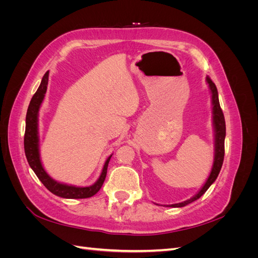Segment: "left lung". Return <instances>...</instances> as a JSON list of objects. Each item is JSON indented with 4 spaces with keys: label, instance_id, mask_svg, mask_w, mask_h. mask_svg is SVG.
<instances>
[{
    "label": "left lung",
    "instance_id": "obj_1",
    "mask_svg": "<svg viewBox=\"0 0 258 258\" xmlns=\"http://www.w3.org/2000/svg\"><path fill=\"white\" fill-rule=\"evenodd\" d=\"M207 83L209 84L211 93H212V105H213L212 119H213V127H214V161H213L212 170H211V173L207 179V182L205 183L204 186H202V188L198 191V194L195 195L192 198L188 200L179 202V204H175V205H169L168 207L182 208L188 204H191L192 201L199 199L202 195L208 190L209 187L215 182V179L217 178L218 173H220L221 168L223 166L224 155H225V137H226L225 118L220 105V101H218V93H217V88L215 84L211 81L209 76H207Z\"/></svg>",
    "mask_w": 258,
    "mask_h": 258
}]
</instances>
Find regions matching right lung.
Masks as SVG:
<instances>
[{
    "label": "right lung",
    "mask_w": 258,
    "mask_h": 258,
    "mask_svg": "<svg viewBox=\"0 0 258 258\" xmlns=\"http://www.w3.org/2000/svg\"><path fill=\"white\" fill-rule=\"evenodd\" d=\"M48 75L49 71L44 74L40 87L37 88L34 96L31 99L27 111L26 132L25 140H23L27 160L31 169L34 171V173L38 177V179L44 184L46 188L53 195H56V196L67 199H84L92 197L93 195H96L100 190V188L104 183L107 172V166L112 155L106 159L104 167L102 169V173H101L100 177L97 179V182L87 187H77L54 181L53 178H51L47 174V172H46L42 166L40 157V147H38L40 146V143H38L40 142V140H38V111H40L41 104L45 98L46 90H47Z\"/></svg>",
    "instance_id": "1"
}]
</instances>
